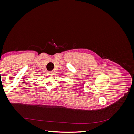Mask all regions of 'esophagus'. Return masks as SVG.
I'll return each mask as SVG.
<instances>
[{
  "instance_id": "34e87169",
  "label": "esophagus",
  "mask_w": 134,
  "mask_h": 134,
  "mask_svg": "<svg viewBox=\"0 0 134 134\" xmlns=\"http://www.w3.org/2000/svg\"><path fill=\"white\" fill-rule=\"evenodd\" d=\"M47 72L48 74H52V72H52V71H47Z\"/></svg>"
}]
</instances>
